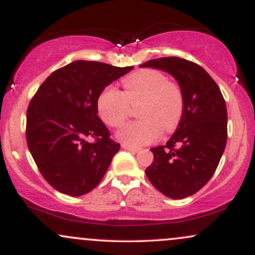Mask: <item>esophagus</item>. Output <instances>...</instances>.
Masks as SVG:
<instances>
[{
	"label": "esophagus",
	"mask_w": 255,
	"mask_h": 255,
	"mask_svg": "<svg viewBox=\"0 0 255 255\" xmlns=\"http://www.w3.org/2000/svg\"><path fill=\"white\" fill-rule=\"evenodd\" d=\"M122 148H124V150H127V151L134 152V153H136V152H139V151H140L139 148H136V147H133V146L126 145V144H122Z\"/></svg>",
	"instance_id": "1"
}]
</instances>
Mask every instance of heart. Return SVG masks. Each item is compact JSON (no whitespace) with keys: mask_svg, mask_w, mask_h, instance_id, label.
Returning a JSON list of instances; mask_svg holds the SVG:
<instances>
[{"mask_svg":"<svg viewBox=\"0 0 255 255\" xmlns=\"http://www.w3.org/2000/svg\"><path fill=\"white\" fill-rule=\"evenodd\" d=\"M124 92L107 86L99 93L97 109L102 120L111 127L124 125L129 114V104L137 105L140 120L126 125L118 137L126 145L139 147L156 141L162 134L170 133L180 124L183 115L182 89L169 81L164 73L142 69L122 81Z\"/></svg>","mask_w":255,"mask_h":255,"instance_id":"1","label":"heart"}]
</instances>
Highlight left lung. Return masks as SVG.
Wrapping results in <instances>:
<instances>
[{"label": "left lung", "instance_id": "8db88e82", "mask_svg": "<svg viewBox=\"0 0 255 255\" xmlns=\"http://www.w3.org/2000/svg\"><path fill=\"white\" fill-rule=\"evenodd\" d=\"M140 67L169 73L182 89V119L166 145L151 148L154 159L146 169V176L168 198H187L209 182L224 152L228 136L225 101L209 73L191 61L162 57Z\"/></svg>", "mask_w": 255, "mask_h": 255}]
</instances>
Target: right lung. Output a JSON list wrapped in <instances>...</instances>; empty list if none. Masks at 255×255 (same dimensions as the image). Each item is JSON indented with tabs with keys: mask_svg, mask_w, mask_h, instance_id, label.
Instances as JSON below:
<instances>
[{
	"mask_svg": "<svg viewBox=\"0 0 255 255\" xmlns=\"http://www.w3.org/2000/svg\"><path fill=\"white\" fill-rule=\"evenodd\" d=\"M131 69L74 61L51 73L33 96L26 114V140L40 174L56 191L80 197L103 178L120 144L98 118L97 99Z\"/></svg>",
	"mask_w": 255,
	"mask_h": 255,
	"instance_id": "add662e5",
	"label": "right lung"
}]
</instances>
